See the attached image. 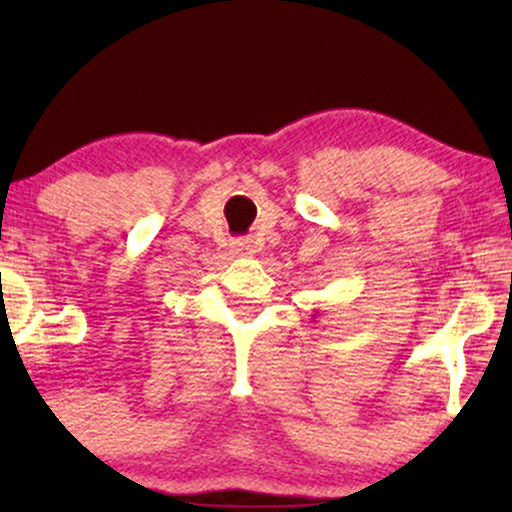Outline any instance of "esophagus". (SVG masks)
<instances>
[{
	"mask_svg": "<svg viewBox=\"0 0 512 512\" xmlns=\"http://www.w3.org/2000/svg\"><path fill=\"white\" fill-rule=\"evenodd\" d=\"M235 254L242 258H251L254 256V247H251L249 240H237L235 242Z\"/></svg>",
	"mask_w": 512,
	"mask_h": 512,
	"instance_id": "1",
	"label": "esophagus"
}]
</instances>
